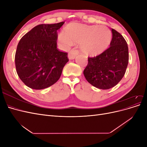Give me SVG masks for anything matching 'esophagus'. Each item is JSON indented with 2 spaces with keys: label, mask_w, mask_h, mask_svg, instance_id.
Wrapping results in <instances>:
<instances>
[{
  "label": "esophagus",
  "mask_w": 147,
  "mask_h": 147,
  "mask_svg": "<svg viewBox=\"0 0 147 147\" xmlns=\"http://www.w3.org/2000/svg\"><path fill=\"white\" fill-rule=\"evenodd\" d=\"M78 55V51L76 50H71L68 54V57L70 60H72L75 58L77 55Z\"/></svg>",
  "instance_id": "34e87169"
}]
</instances>
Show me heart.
<instances>
[{
    "instance_id": "b5f03b06",
    "label": "heart",
    "mask_w": 147,
    "mask_h": 147,
    "mask_svg": "<svg viewBox=\"0 0 147 147\" xmlns=\"http://www.w3.org/2000/svg\"><path fill=\"white\" fill-rule=\"evenodd\" d=\"M59 40L65 47L72 43H80L81 51L86 55L96 57L101 55L110 46L112 40L110 30L105 26L72 23L64 28Z\"/></svg>"
}]
</instances>
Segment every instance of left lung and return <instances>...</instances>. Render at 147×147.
<instances>
[{"mask_svg":"<svg viewBox=\"0 0 147 147\" xmlns=\"http://www.w3.org/2000/svg\"><path fill=\"white\" fill-rule=\"evenodd\" d=\"M110 47L101 55L88 57L83 71L86 80L93 86L108 90L116 86L125 74L129 61L128 47L125 39L112 29Z\"/></svg>","mask_w":147,"mask_h":147,"instance_id":"left-lung-1","label":"left lung"}]
</instances>
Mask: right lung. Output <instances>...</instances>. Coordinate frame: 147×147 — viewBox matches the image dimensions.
I'll return each mask as SVG.
<instances>
[{"mask_svg":"<svg viewBox=\"0 0 147 147\" xmlns=\"http://www.w3.org/2000/svg\"><path fill=\"white\" fill-rule=\"evenodd\" d=\"M64 23L38 25L21 38L15 65L20 78L27 86L42 90L59 79L69 61L67 53L57 48V30Z\"/></svg>","mask_w":147,"mask_h":147,"instance_id":"1","label":"right lung"}]
</instances>
